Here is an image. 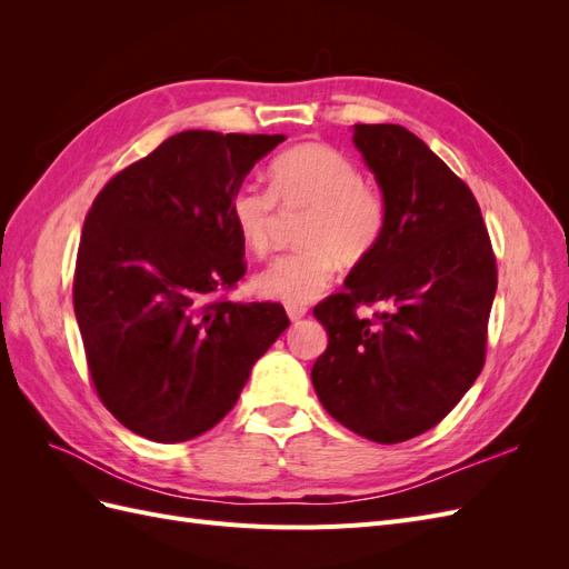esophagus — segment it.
I'll use <instances>...</instances> for the list:
<instances>
[{"label":"esophagus","mask_w":569,"mask_h":569,"mask_svg":"<svg viewBox=\"0 0 569 569\" xmlns=\"http://www.w3.org/2000/svg\"><path fill=\"white\" fill-rule=\"evenodd\" d=\"M308 313V308L303 306V303H287V316H289V320H301L303 316Z\"/></svg>","instance_id":"obj_1"}]
</instances>
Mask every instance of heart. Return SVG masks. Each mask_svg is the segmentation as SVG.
Masks as SVG:
<instances>
[{
  "label": "heart",
  "instance_id": "b5f03b06",
  "mask_svg": "<svg viewBox=\"0 0 569 569\" xmlns=\"http://www.w3.org/2000/svg\"><path fill=\"white\" fill-rule=\"evenodd\" d=\"M278 206L303 211L297 242L253 278L258 295L289 303L318 297L332 282L337 261L358 266L382 244L387 230V199L363 180L347 153L320 142L291 147L274 157L268 189L244 182L230 199V216L242 244L253 256L272 247Z\"/></svg>",
  "mask_w": 569,
  "mask_h": 569
}]
</instances>
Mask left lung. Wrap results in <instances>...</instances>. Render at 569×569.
Wrapping results in <instances>:
<instances>
[{"label": "left lung", "mask_w": 569, "mask_h": 569, "mask_svg": "<svg viewBox=\"0 0 569 569\" xmlns=\"http://www.w3.org/2000/svg\"><path fill=\"white\" fill-rule=\"evenodd\" d=\"M353 142L389 218L377 251L313 308L330 343L311 380L337 422L399 443L439 425L485 368L498 270L470 187L420 137L358 123ZM372 302L388 308L357 316Z\"/></svg>", "instance_id": "8db88e82"}]
</instances>
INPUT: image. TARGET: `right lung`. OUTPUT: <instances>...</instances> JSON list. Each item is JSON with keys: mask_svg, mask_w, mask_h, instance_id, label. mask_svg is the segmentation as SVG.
<instances>
[{"mask_svg": "<svg viewBox=\"0 0 569 569\" xmlns=\"http://www.w3.org/2000/svg\"><path fill=\"white\" fill-rule=\"evenodd\" d=\"M284 134L184 130L94 197L73 308L99 401L130 432L176 443L209 432L287 327L282 303H234L244 244L230 199Z\"/></svg>", "mask_w": 569, "mask_h": 569, "instance_id": "1", "label": "right lung"}]
</instances>
